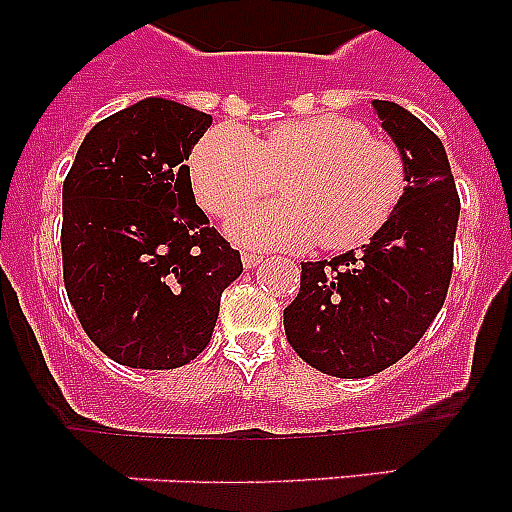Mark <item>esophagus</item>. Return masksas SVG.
Wrapping results in <instances>:
<instances>
[{
    "mask_svg": "<svg viewBox=\"0 0 512 512\" xmlns=\"http://www.w3.org/2000/svg\"><path fill=\"white\" fill-rule=\"evenodd\" d=\"M241 261H243V266H246V269H253V266H259L264 259H261L259 253L246 251V253H243V256H241Z\"/></svg>",
    "mask_w": 512,
    "mask_h": 512,
    "instance_id": "obj_1",
    "label": "esophagus"
}]
</instances>
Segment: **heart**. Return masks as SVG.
Instances as JSON below:
<instances>
[{"instance_id":"b5f03b06","label":"heart","mask_w":512,"mask_h":512,"mask_svg":"<svg viewBox=\"0 0 512 512\" xmlns=\"http://www.w3.org/2000/svg\"><path fill=\"white\" fill-rule=\"evenodd\" d=\"M197 200L225 217L283 179L284 201L235 213L228 233L246 248L351 251L369 243L400 207L408 166L392 143L341 115L284 120L253 138L241 125H217L189 161Z\"/></svg>"}]
</instances>
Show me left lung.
Wrapping results in <instances>:
<instances>
[{
    "mask_svg": "<svg viewBox=\"0 0 512 512\" xmlns=\"http://www.w3.org/2000/svg\"><path fill=\"white\" fill-rule=\"evenodd\" d=\"M372 104L408 166L405 197L361 253L302 264L300 295L284 310L297 356L341 379L372 377L423 338L449 292L461 210L438 135L400 104Z\"/></svg>",
    "mask_w": 512,
    "mask_h": 512,
    "instance_id": "8db88e82",
    "label": "left lung"
}]
</instances>
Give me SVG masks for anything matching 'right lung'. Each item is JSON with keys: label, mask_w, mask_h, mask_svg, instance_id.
<instances>
[{"label": "right lung", "mask_w": 512, "mask_h": 512, "mask_svg": "<svg viewBox=\"0 0 512 512\" xmlns=\"http://www.w3.org/2000/svg\"><path fill=\"white\" fill-rule=\"evenodd\" d=\"M212 117L161 97L104 117L63 182V284L94 346L133 369L205 351L241 253L194 205L189 153Z\"/></svg>", "instance_id": "obj_1"}]
</instances>
